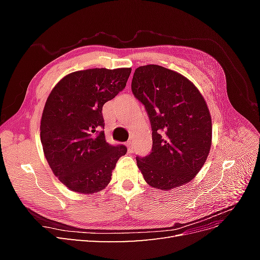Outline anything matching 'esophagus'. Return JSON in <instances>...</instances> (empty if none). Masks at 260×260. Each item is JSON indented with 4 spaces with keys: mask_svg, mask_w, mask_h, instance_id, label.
Returning <instances> with one entry per match:
<instances>
[{
    "mask_svg": "<svg viewBox=\"0 0 260 260\" xmlns=\"http://www.w3.org/2000/svg\"><path fill=\"white\" fill-rule=\"evenodd\" d=\"M125 145H127V147H128L129 153H132L133 152V143L131 142V141H129V142L125 143Z\"/></svg>",
    "mask_w": 260,
    "mask_h": 260,
    "instance_id": "obj_1",
    "label": "esophagus"
}]
</instances>
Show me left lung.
I'll return each instance as SVG.
<instances>
[{
  "mask_svg": "<svg viewBox=\"0 0 260 260\" xmlns=\"http://www.w3.org/2000/svg\"><path fill=\"white\" fill-rule=\"evenodd\" d=\"M131 90L152 125V152L137 156L146 182L166 191L198 175L211 146V117L199 89L182 75L158 65L140 66Z\"/></svg>",
  "mask_w": 260,
  "mask_h": 260,
  "instance_id": "obj_1",
  "label": "left lung"
}]
</instances>
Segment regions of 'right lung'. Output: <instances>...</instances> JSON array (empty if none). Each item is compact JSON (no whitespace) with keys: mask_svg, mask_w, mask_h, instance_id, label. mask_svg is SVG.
<instances>
[{"mask_svg":"<svg viewBox=\"0 0 260 260\" xmlns=\"http://www.w3.org/2000/svg\"><path fill=\"white\" fill-rule=\"evenodd\" d=\"M131 68H93L65 76L42 113L40 137L52 171L69 190L92 194L106 187L124 145L106 142L103 105L124 89Z\"/></svg>","mask_w":260,"mask_h":260,"instance_id":"right-lung-1","label":"right lung"}]
</instances>
